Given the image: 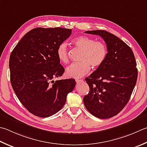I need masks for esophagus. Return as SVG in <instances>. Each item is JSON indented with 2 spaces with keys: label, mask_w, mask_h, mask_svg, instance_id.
<instances>
[{
  "label": "esophagus",
  "mask_w": 147,
  "mask_h": 147,
  "mask_svg": "<svg viewBox=\"0 0 147 147\" xmlns=\"http://www.w3.org/2000/svg\"><path fill=\"white\" fill-rule=\"evenodd\" d=\"M83 82V80H81V79H80V80H76V83H80Z\"/></svg>",
  "instance_id": "34e87169"
}]
</instances>
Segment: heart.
<instances>
[{
  "mask_svg": "<svg viewBox=\"0 0 147 147\" xmlns=\"http://www.w3.org/2000/svg\"><path fill=\"white\" fill-rule=\"evenodd\" d=\"M73 44L82 50L80 60L67 68L66 75L68 77L79 78L85 76L90 71L91 66L97 69L101 66L108 56V49L105 43L100 41H96L92 37L80 36L74 38ZM57 56L59 61L67 64L69 61V50L67 43H60L57 48Z\"/></svg>",
  "mask_w": 147,
  "mask_h": 147,
  "instance_id": "heart-1",
  "label": "heart"
}]
</instances>
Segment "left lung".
I'll use <instances>...</instances> for the list:
<instances>
[{
  "label": "left lung",
  "instance_id": "8db88e82",
  "mask_svg": "<svg viewBox=\"0 0 147 147\" xmlns=\"http://www.w3.org/2000/svg\"><path fill=\"white\" fill-rule=\"evenodd\" d=\"M99 35L108 49L105 62L88 77L90 91L83 97L85 108L99 119H109L127 105L138 78L136 62L131 48L113 34L102 30H88Z\"/></svg>",
  "mask_w": 147,
  "mask_h": 147
}]
</instances>
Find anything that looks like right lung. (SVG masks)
<instances>
[{"instance_id":"obj_1","label":"right lung","mask_w":147,"mask_h":147,"mask_svg":"<svg viewBox=\"0 0 147 147\" xmlns=\"http://www.w3.org/2000/svg\"><path fill=\"white\" fill-rule=\"evenodd\" d=\"M71 32L60 27L34 28L11 53V85L20 101L34 115L46 118L57 113L76 85L74 79L53 80L65 71L57 58V47Z\"/></svg>"}]
</instances>
